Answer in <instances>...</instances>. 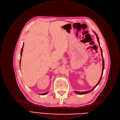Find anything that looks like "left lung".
<instances>
[{
    "label": "left lung",
    "instance_id": "1",
    "mask_svg": "<svg viewBox=\"0 0 120 120\" xmlns=\"http://www.w3.org/2000/svg\"><path fill=\"white\" fill-rule=\"evenodd\" d=\"M94 33H95V34H96V37H97V38L98 41V42H99V45H100V41H99V38H98V35L96 34V33L95 32H94ZM101 57H102V58H103V69H102V72H101V78H100V79L99 81L98 82L97 84L95 86H94V88H93L92 90H88V91H86V92H78V91H74L75 93H76V94H79V95H83V94H86L89 93H90V92H91L92 91V90H93L94 89H95L96 87L98 85H99V83H100V81H101V77H102L103 74V71H104V58H103V52H102V50H101Z\"/></svg>",
    "mask_w": 120,
    "mask_h": 120
}]
</instances>
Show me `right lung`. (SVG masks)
Returning a JSON list of instances; mask_svg holds the SVG:
<instances>
[{"label": "right lung", "instance_id": "right-lung-1", "mask_svg": "<svg viewBox=\"0 0 120 120\" xmlns=\"http://www.w3.org/2000/svg\"><path fill=\"white\" fill-rule=\"evenodd\" d=\"M23 46H22V49H21V52H20V56H22V51H23ZM20 63H21V59H20ZM48 92H46V93H43V94H40V95H46V94H48Z\"/></svg>", "mask_w": 120, "mask_h": 120}]
</instances>
